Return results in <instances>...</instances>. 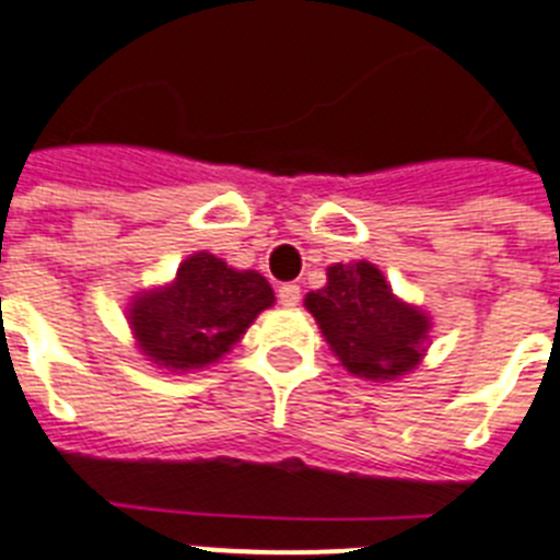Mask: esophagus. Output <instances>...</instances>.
I'll return each instance as SVG.
<instances>
[{"label": "esophagus", "instance_id": "34e87169", "mask_svg": "<svg viewBox=\"0 0 560 560\" xmlns=\"http://www.w3.org/2000/svg\"><path fill=\"white\" fill-rule=\"evenodd\" d=\"M277 298L283 303L285 308H294L300 303V285L298 283H283L277 289Z\"/></svg>", "mask_w": 560, "mask_h": 560}]
</instances>
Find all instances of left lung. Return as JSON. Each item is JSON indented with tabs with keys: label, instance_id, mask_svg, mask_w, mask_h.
<instances>
[{
	"label": "left lung",
	"instance_id": "1",
	"mask_svg": "<svg viewBox=\"0 0 560 560\" xmlns=\"http://www.w3.org/2000/svg\"><path fill=\"white\" fill-rule=\"evenodd\" d=\"M306 308L346 372L366 381H395L427 352L429 317L397 300L381 269L366 260L329 266L326 285L306 294Z\"/></svg>",
	"mask_w": 560,
	"mask_h": 560
}]
</instances>
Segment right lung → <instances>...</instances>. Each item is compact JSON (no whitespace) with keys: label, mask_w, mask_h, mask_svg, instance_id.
Listing matches in <instances>:
<instances>
[{"label":"right lung","mask_w":560,"mask_h":560,"mask_svg":"<svg viewBox=\"0 0 560 560\" xmlns=\"http://www.w3.org/2000/svg\"><path fill=\"white\" fill-rule=\"evenodd\" d=\"M271 303L275 291L266 277L197 252L179 262L168 285L137 294L128 320L148 360L168 372H188L231 352Z\"/></svg>","instance_id":"right-lung-1"}]
</instances>
